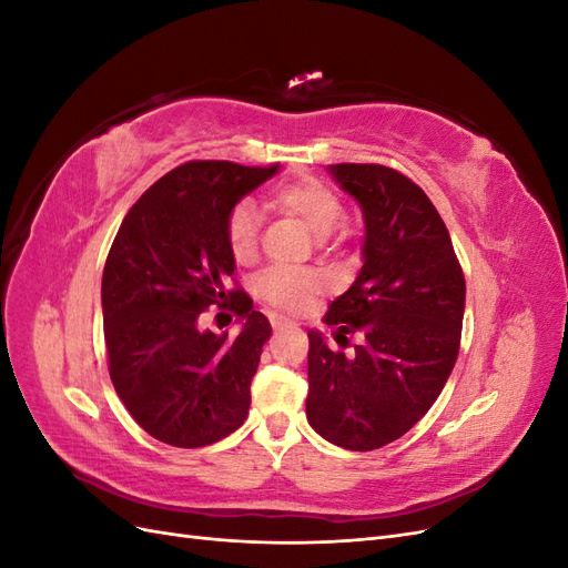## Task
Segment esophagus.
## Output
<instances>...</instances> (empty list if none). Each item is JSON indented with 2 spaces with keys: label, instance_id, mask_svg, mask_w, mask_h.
Returning <instances> with one entry per match:
<instances>
[{
  "label": "esophagus",
  "instance_id": "1",
  "mask_svg": "<svg viewBox=\"0 0 568 568\" xmlns=\"http://www.w3.org/2000/svg\"><path fill=\"white\" fill-rule=\"evenodd\" d=\"M270 322H272V329H274V332L296 329V324H294V322H288L286 317H280V315H272V317H270Z\"/></svg>",
  "mask_w": 568,
  "mask_h": 568
}]
</instances>
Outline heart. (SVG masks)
<instances>
[{"label":"heart","instance_id":"b5f03b06","mask_svg":"<svg viewBox=\"0 0 568 568\" xmlns=\"http://www.w3.org/2000/svg\"><path fill=\"white\" fill-rule=\"evenodd\" d=\"M274 203L301 217L315 234H329L343 215V201L334 189L317 178L291 180L272 192ZM227 246L239 265L255 261L261 246V213L248 201L236 203L227 215ZM255 294L284 313H301L320 294L324 277L315 270L267 267L255 277Z\"/></svg>","mask_w":568,"mask_h":568}]
</instances>
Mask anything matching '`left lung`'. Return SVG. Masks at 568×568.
Segmentation results:
<instances>
[{
  "instance_id": "1",
  "label": "left lung",
  "mask_w": 568,
  "mask_h": 568,
  "mask_svg": "<svg viewBox=\"0 0 568 568\" xmlns=\"http://www.w3.org/2000/svg\"><path fill=\"white\" fill-rule=\"evenodd\" d=\"M365 215V265L324 322L336 343L307 332V422L338 448L369 453L407 434L436 403L455 367L464 272L448 227L407 175L379 163L329 165Z\"/></svg>"
}]
</instances>
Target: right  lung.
I'll return each mask as SVG.
<instances>
[{
	"label": "right lung",
	"instance_id": "obj_1",
	"mask_svg": "<svg viewBox=\"0 0 568 568\" xmlns=\"http://www.w3.org/2000/svg\"><path fill=\"white\" fill-rule=\"evenodd\" d=\"M277 163L186 161L128 211L104 265L101 305L118 398L149 436L203 448L244 424L251 382L272 326L242 288L227 215ZM211 304L245 320L236 337L200 329Z\"/></svg>",
	"mask_w": 568,
	"mask_h": 568
}]
</instances>
